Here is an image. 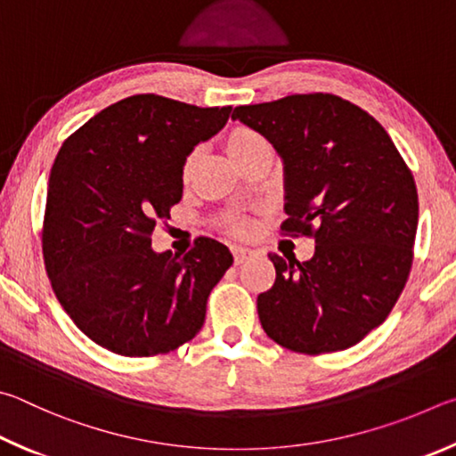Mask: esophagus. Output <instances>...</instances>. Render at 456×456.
Wrapping results in <instances>:
<instances>
[{
    "mask_svg": "<svg viewBox=\"0 0 456 456\" xmlns=\"http://www.w3.org/2000/svg\"><path fill=\"white\" fill-rule=\"evenodd\" d=\"M232 254H234V262H236V265H244V262L252 256L254 250L244 248V246H234Z\"/></svg>",
    "mask_w": 456,
    "mask_h": 456,
    "instance_id": "obj_1",
    "label": "esophagus"
}]
</instances>
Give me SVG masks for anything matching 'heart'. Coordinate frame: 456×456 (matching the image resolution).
<instances>
[{
    "mask_svg": "<svg viewBox=\"0 0 456 456\" xmlns=\"http://www.w3.org/2000/svg\"><path fill=\"white\" fill-rule=\"evenodd\" d=\"M262 148H268L266 140L262 138L258 132H254L252 127H246V126H238L234 127L232 132L228 134L226 138V151L228 156L232 158V162H240L242 158H246L252 151L262 150ZM196 166V156L191 154L186 159H183V166H182V180H188L191 175V170H194Z\"/></svg>",
    "mask_w": 456,
    "mask_h": 456,
    "instance_id": "obj_1",
    "label": "heart"
}]
</instances>
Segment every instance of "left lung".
Returning a JSON list of instances; mask_svg holds the SVG:
<instances>
[{"instance_id":"obj_1","label":"left lung","mask_w":456,"mask_h":456,"mask_svg":"<svg viewBox=\"0 0 456 456\" xmlns=\"http://www.w3.org/2000/svg\"><path fill=\"white\" fill-rule=\"evenodd\" d=\"M284 166V232L314 236L306 262H274L262 329L305 354L354 346L385 322L406 284L419 224L414 178L385 127L332 94H297L232 114Z\"/></svg>"}]
</instances>
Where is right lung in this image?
<instances>
[{"label":"right lung","instance_id":"1","mask_svg":"<svg viewBox=\"0 0 456 456\" xmlns=\"http://www.w3.org/2000/svg\"><path fill=\"white\" fill-rule=\"evenodd\" d=\"M232 108L154 94L111 103L63 142L47 182L44 262L71 321L122 356L170 353L196 337L232 254L200 238L156 252L150 234L182 200V166Z\"/></svg>","mask_w":456,"mask_h":456}]
</instances>
